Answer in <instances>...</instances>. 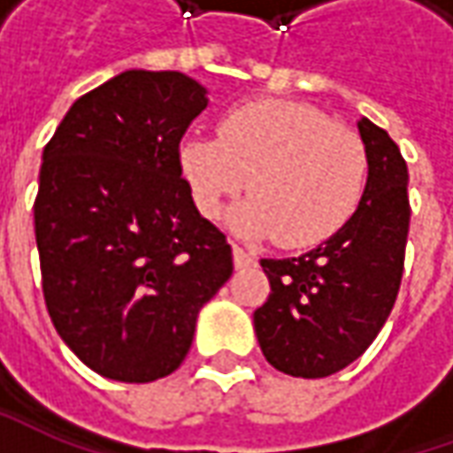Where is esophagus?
Listing matches in <instances>:
<instances>
[{"label":"esophagus","mask_w":453,"mask_h":453,"mask_svg":"<svg viewBox=\"0 0 453 453\" xmlns=\"http://www.w3.org/2000/svg\"><path fill=\"white\" fill-rule=\"evenodd\" d=\"M232 254H234L236 270H244V267H252L254 265L252 252H247V250H244V247H239V244H232Z\"/></svg>","instance_id":"34e87169"}]
</instances>
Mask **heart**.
<instances>
[{"instance_id":"obj_1","label":"heart","mask_w":453,"mask_h":453,"mask_svg":"<svg viewBox=\"0 0 453 453\" xmlns=\"http://www.w3.org/2000/svg\"><path fill=\"white\" fill-rule=\"evenodd\" d=\"M181 168L203 217L250 186L229 217L239 234L320 244L353 217L368 176L353 128L292 100L244 103L219 120V138H188Z\"/></svg>"}]
</instances>
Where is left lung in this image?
<instances>
[{
    "label": "left lung",
    "instance_id": "left-lung-1",
    "mask_svg": "<svg viewBox=\"0 0 453 453\" xmlns=\"http://www.w3.org/2000/svg\"><path fill=\"white\" fill-rule=\"evenodd\" d=\"M368 181L356 214L325 244L262 259L270 297L254 310L267 363L295 378H325L368 350L391 315L409 239V168L391 135L363 118Z\"/></svg>",
    "mask_w": 453,
    "mask_h": 453
}]
</instances>
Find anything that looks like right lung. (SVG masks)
<instances>
[{"mask_svg":"<svg viewBox=\"0 0 453 453\" xmlns=\"http://www.w3.org/2000/svg\"><path fill=\"white\" fill-rule=\"evenodd\" d=\"M183 73L128 70L73 103L44 146L35 199L47 312L96 373L150 383L191 348L199 310L232 277V247L181 176L206 108Z\"/></svg>","mask_w":453,"mask_h":453,"instance_id":"add662e5","label":"right lung"}]
</instances>
